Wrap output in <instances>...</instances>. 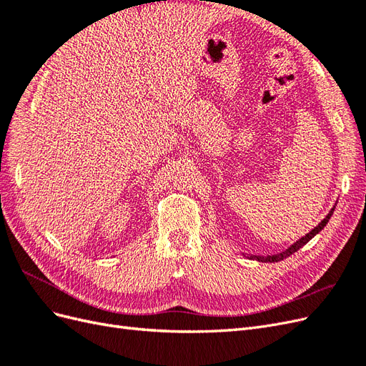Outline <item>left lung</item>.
Wrapping results in <instances>:
<instances>
[{"mask_svg": "<svg viewBox=\"0 0 366 366\" xmlns=\"http://www.w3.org/2000/svg\"><path fill=\"white\" fill-rule=\"evenodd\" d=\"M333 212H335V207L330 210L328 215H327L322 221H320V223H319L315 229L310 230L305 237H302L301 239H297L296 242H293V244H292L290 247H287L285 250H282V252H280V253H274V254H267V257H261V254H250L249 259H254V261H259V262H278V261H282V259H285V258H289L292 253L297 252L302 246H305L310 239H312L313 237H316V235L319 234V232L327 226V223L330 221L331 215H333ZM242 254H244V253H242Z\"/></svg>", "mask_w": 366, "mask_h": 366, "instance_id": "1", "label": "left lung"}]
</instances>
